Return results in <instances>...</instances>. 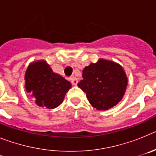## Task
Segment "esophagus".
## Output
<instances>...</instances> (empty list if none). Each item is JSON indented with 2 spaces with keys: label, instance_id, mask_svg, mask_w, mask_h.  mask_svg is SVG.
Masks as SVG:
<instances>
[{
  "label": "esophagus",
  "instance_id": "34e87169",
  "mask_svg": "<svg viewBox=\"0 0 156 156\" xmlns=\"http://www.w3.org/2000/svg\"><path fill=\"white\" fill-rule=\"evenodd\" d=\"M70 81H71V83L73 86H76V85H77V83H78V80L76 78V77H72L71 79H70Z\"/></svg>",
  "mask_w": 156,
  "mask_h": 156
}]
</instances>
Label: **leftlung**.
Instances as JSON below:
<instances>
[{
  "label": "left lung",
  "mask_w": 156,
  "mask_h": 156,
  "mask_svg": "<svg viewBox=\"0 0 156 156\" xmlns=\"http://www.w3.org/2000/svg\"><path fill=\"white\" fill-rule=\"evenodd\" d=\"M83 78L77 85L98 110H108L116 105L127 86V77L122 66L105 59H99L86 66L83 70Z\"/></svg>",
  "instance_id": "obj_1"
}]
</instances>
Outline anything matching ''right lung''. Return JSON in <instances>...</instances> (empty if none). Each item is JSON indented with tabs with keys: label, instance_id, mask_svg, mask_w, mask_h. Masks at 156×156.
<instances>
[{
	"label": "right lung",
	"instance_id": "obj_1",
	"mask_svg": "<svg viewBox=\"0 0 156 156\" xmlns=\"http://www.w3.org/2000/svg\"><path fill=\"white\" fill-rule=\"evenodd\" d=\"M25 87L31 93L38 106L49 109L62 103L66 94L72 85L62 76L52 71L45 61L32 62L25 74Z\"/></svg>",
	"mask_w": 156,
	"mask_h": 156
}]
</instances>
